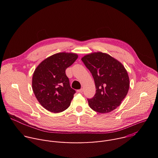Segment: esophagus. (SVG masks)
Here are the masks:
<instances>
[{
  "label": "esophagus",
  "instance_id": "1",
  "mask_svg": "<svg viewBox=\"0 0 158 158\" xmlns=\"http://www.w3.org/2000/svg\"><path fill=\"white\" fill-rule=\"evenodd\" d=\"M83 91H84L83 88H81V89H79V90H77V92H78V93H82L83 92Z\"/></svg>",
  "mask_w": 158,
  "mask_h": 158
}]
</instances>
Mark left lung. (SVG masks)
<instances>
[{
  "mask_svg": "<svg viewBox=\"0 0 158 158\" xmlns=\"http://www.w3.org/2000/svg\"><path fill=\"white\" fill-rule=\"evenodd\" d=\"M81 60L91 73L96 89L94 96L87 99L90 107L102 114L116 109L129 88V78L124 65L101 52L89 54Z\"/></svg>",
  "mask_w": 158,
  "mask_h": 158,
  "instance_id": "obj_1",
  "label": "left lung"
}]
</instances>
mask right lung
I'll use <instances>...</instances> for the list:
<instances>
[{
	"instance_id": "1",
	"label": "right lung",
	"mask_w": 158,
	"mask_h": 158,
	"mask_svg": "<svg viewBox=\"0 0 158 158\" xmlns=\"http://www.w3.org/2000/svg\"><path fill=\"white\" fill-rule=\"evenodd\" d=\"M74 53L55 54L41 62L32 76V90L42 107L52 112L68 108L76 93L70 86L65 69L77 59Z\"/></svg>"
}]
</instances>
